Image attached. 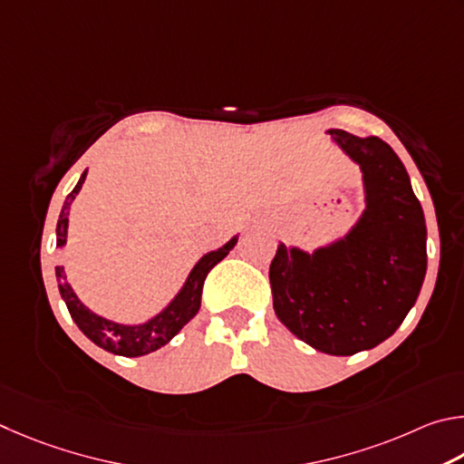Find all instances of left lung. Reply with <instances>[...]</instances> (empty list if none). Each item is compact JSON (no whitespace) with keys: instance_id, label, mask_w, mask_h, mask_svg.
I'll list each match as a JSON object with an SVG mask.
<instances>
[{"instance_id":"1","label":"left lung","mask_w":464,"mask_h":464,"mask_svg":"<svg viewBox=\"0 0 464 464\" xmlns=\"http://www.w3.org/2000/svg\"><path fill=\"white\" fill-rule=\"evenodd\" d=\"M362 170L364 208L351 232L314 253L279 242L269 279L289 332L326 354L351 356L401 326L426 277V219L410 175L377 136L328 130Z\"/></svg>"}]
</instances>
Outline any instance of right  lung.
<instances>
[{"label":"right lung","instance_id":"1","mask_svg":"<svg viewBox=\"0 0 464 464\" xmlns=\"http://www.w3.org/2000/svg\"><path fill=\"white\" fill-rule=\"evenodd\" d=\"M85 177H87V170L81 175L75 189H72L67 195V199H64L59 222H56V246H64V242H67L69 209H71L72 199H75L77 193L81 191V185H83ZM237 242H238V237H232L224 246L203 255L199 261L195 263L189 277L185 281V285L175 295L173 302H170L165 310L159 312L149 322L134 324V326L105 320L102 315L93 314L89 307H85L79 302L75 291H72V287L69 285L67 275H64L63 266H56L54 273H56V281H59L61 297L64 299V304H67V310L71 314L72 322L77 324L79 330L83 332L93 344H97L111 354L142 356V354L159 351L160 346H165L169 340L177 336V332L199 312L201 291H203V283H206L208 273L214 269V266L222 261V258L230 253L234 246H237Z\"/></svg>","mask_w":464,"mask_h":464}]
</instances>
